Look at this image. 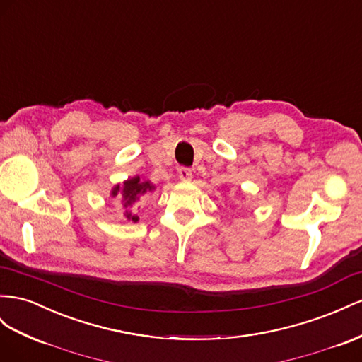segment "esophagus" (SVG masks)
<instances>
[{
  "label": "esophagus",
  "instance_id": "esophagus-1",
  "mask_svg": "<svg viewBox=\"0 0 362 362\" xmlns=\"http://www.w3.org/2000/svg\"><path fill=\"white\" fill-rule=\"evenodd\" d=\"M178 177H180L181 181H190L193 175H192V170L189 168H181L178 170Z\"/></svg>",
  "mask_w": 362,
  "mask_h": 362
}]
</instances>
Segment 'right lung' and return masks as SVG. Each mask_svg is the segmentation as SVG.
<instances>
[{
	"label": "right lung",
	"mask_w": 362,
	"mask_h": 362,
	"mask_svg": "<svg viewBox=\"0 0 362 362\" xmlns=\"http://www.w3.org/2000/svg\"><path fill=\"white\" fill-rule=\"evenodd\" d=\"M153 189L155 185L151 184V181H144L140 177H134L131 180H126L122 185L117 184L111 192V197L115 198L120 194L122 205H123V216L128 221L136 222L139 221V216H136L132 210L134 204L140 199L141 194L152 192Z\"/></svg>",
	"instance_id": "right-lung-1"
}]
</instances>
